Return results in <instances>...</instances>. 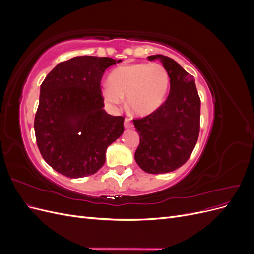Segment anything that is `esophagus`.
<instances>
[{
	"label": "esophagus",
	"mask_w": 254,
	"mask_h": 254,
	"mask_svg": "<svg viewBox=\"0 0 254 254\" xmlns=\"http://www.w3.org/2000/svg\"><path fill=\"white\" fill-rule=\"evenodd\" d=\"M124 127L126 129H131L133 127V124H132L131 121H130L129 119H125V121H124Z\"/></svg>",
	"instance_id": "obj_1"
}]
</instances>
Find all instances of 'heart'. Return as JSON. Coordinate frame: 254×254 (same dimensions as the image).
Listing matches in <instances>:
<instances>
[{
  "instance_id": "b5f03b06",
  "label": "heart",
  "mask_w": 254,
  "mask_h": 254,
  "mask_svg": "<svg viewBox=\"0 0 254 254\" xmlns=\"http://www.w3.org/2000/svg\"><path fill=\"white\" fill-rule=\"evenodd\" d=\"M103 87L102 96L110 106H119L126 97L127 108L137 117H147L165 101L170 75L160 64H132L115 68Z\"/></svg>"
}]
</instances>
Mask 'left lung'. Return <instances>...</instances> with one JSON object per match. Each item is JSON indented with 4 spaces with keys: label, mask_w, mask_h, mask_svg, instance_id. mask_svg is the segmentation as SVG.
Wrapping results in <instances>:
<instances>
[{
    "label": "left lung",
    "mask_w": 254,
    "mask_h": 254,
    "mask_svg": "<svg viewBox=\"0 0 254 254\" xmlns=\"http://www.w3.org/2000/svg\"><path fill=\"white\" fill-rule=\"evenodd\" d=\"M160 60L170 75L171 90L165 103L153 113L133 120L140 144L134 159L148 174H165L182 166L194 150L200 129V98L195 79L174 59Z\"/></svg>",
    "instance_id": "1"
}]
</instances>
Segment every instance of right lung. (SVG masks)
Listing matches in <instances>:
<instances>
[{
  "label": "right lung",
  "mask_w": 254,
  "mask_h": 254,
  "mask_svg": "<svg viewBox=\"0 0 254 254\" xmlns=\"http://www.w3.org/2000/svg\"><path fill=\"white\" fill-rule=\"evenodd\" d=\"M109 57L78 56L58 64L40 87L35 134L41 156L68 178L95 174L108 146L124 132V118L104 109L101 80Z\"/></svg>",
  "instance_id": "add662e5"
}]
</instances>
